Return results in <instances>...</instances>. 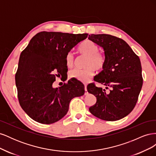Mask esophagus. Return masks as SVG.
I'll return each mask as SVG.
<instances>
[{
  "instance_id": "1",
  "label": "esophagus",
  "mask_w": 156,
  "mask_h": 156,
  "mask_svg": "<svg viewBox=\"0 0 156 156\" xmlns=\"http://www.w3.org/2000/svg\"><path fill=\"white\" fill-rule=\"evenodd\" d=\"M87 86L85 84V85H84V91H85V92H84V95H87V94H88V91H87Z\"/></svg>"
}]
</instances>
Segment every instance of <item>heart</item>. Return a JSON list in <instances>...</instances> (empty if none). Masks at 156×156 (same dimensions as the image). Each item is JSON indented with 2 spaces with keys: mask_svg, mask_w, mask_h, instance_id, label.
Returning a JSON list of instances; mask_svg holds the SVG:
<instances>
[{
  "mask_svg": "<svg viewBox=\"0 0 156 156\" xmlns=\"http://www.w3.org/2000/svg\"><path fill=\"white\" fill-rule=\"evenodd\" d=\"M97 44L90 40L83 41L79 48V53L87 57L83 69H74L69 72V77L83 83H88L92 79L95 69L101 70L104 67L105 58L103 54L99 53ZM65 63L69 68L73 67L75 57L72 53H67L65 57Z\"/></svg>",
  "mask_w": 156,
  "mask_h": 156,
  "instance_id": "1",
  "label": "heart"
}]
</instances>
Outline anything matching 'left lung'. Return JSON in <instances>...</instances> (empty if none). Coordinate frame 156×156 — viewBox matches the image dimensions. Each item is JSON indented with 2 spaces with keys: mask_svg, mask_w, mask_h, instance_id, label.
<instances>
[{
  "mask_svg": "<svg viewBox=\"0 0 156 156\" xmlns=\"http://www.w3.org/2000/svg\"><path fill=\"white\" fill-rule=\"evenodd\" d=\"M88 39L104 50L105 64L94 80L105 87L91 83L87 90L96 96L89 108L92 114L106 121L119 120L133 111L143 86L142 67L139 56L119 37L109 34H91Z\"/></svg>",
  "mask_w": 156,
  "mask_h": 156,
  "instance_id": "left-lung-1",
  "label": "left lung"
}]
</instances>
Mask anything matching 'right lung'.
Here are the masks:
<instances>
[{"label":"right lung","instance_id":"1","mask_svg":"<svg viewBox=\"0 0 156 156\" xmlns=\"http://www.w3.org/2000/svg\"><path fill=\"white\" fill-rule=\"evenodd\" d=\"M88 34L41 32L30 40L20 55L16 74L20 104L32 120L44 124L67 114L70 101L84 94V84L75 79L53 88L56 77L68 72L66 55Z\"/></svg>","mask_w":156,"mask_h":156}]
</instances>
